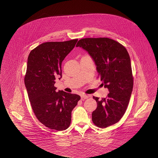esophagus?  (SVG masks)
<instances>
[{
  "label": "esophagus",
  "instance_id": "esophagus-1",
  "mask_svg": "<svg viewBox=\"0 0 158 158\" xmlns=\"http://www.w3.org/2000/svg\"><path fill=\"white\" fill-rule=\"evenodd\" d=\"M81 97L82 100H84V99H86L89 98V96L86 95H82Z\"/></svg>",
  "mask_w": 158,
  "mask_h": 158
}]
</instances>
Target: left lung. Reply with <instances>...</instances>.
I'll list each match as a JSON object with an SVG mask.
<instances>
[{"instance_id":"obj_1","label":"left lung","mask_w":158,"mask_h":158,"mask_svg":"<svg viewBox=\"0 0 158 158\" xmlns=\"http://www.w3.org/2000/svg\"><path fill=\"white\" fill-rule=\"evenodd\" d=\"M76 47L89 54L104 88L110 92L106 98L93 97L97 102L92 114L93 123L101 128L115 124L126 111L133 87L131 60L126 48L108 38H83Z\"/></svg>"}]
</instances>
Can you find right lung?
Returning a JSON list of instances; mask_svg holds the SVG:
<instances>
[{
  "label": "right lung",
  "instance_id": "obj_1",
  "mask_svg": "<svg viewBox=\"0 0 158 158\" xmlns=\"http://www.w3.org/2000/svg\"><path fill=\"white\" fill-rule=\"evenodd\" d=\"M77 39L47 42L31 52L27 60L25 85L33 111L45 127L57 131L67 129L72 111L81 97L63 90L56 92L57 77L61 78V63L75 47Z\"/></svg>",
  "mask_w": 158,
  "mask_h": 158
}]
</instances>
